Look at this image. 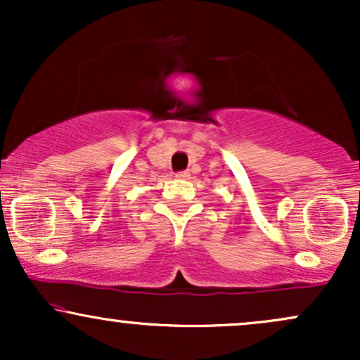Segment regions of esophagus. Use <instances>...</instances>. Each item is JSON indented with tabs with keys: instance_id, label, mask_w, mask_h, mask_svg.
Instances as JSON below:
<instances>
[{
	"instance_id": "esophagus-1",
	"label": "esophagus",
	"mask_w": 360,
	"mask_h": 360,
	"mask_svg": "<svg viewBox=\"0 0 360 360\" xmlns=\"http://www.w3.org/2000/svg\"><path fill=\"white\" fill-rule=\"evenodd\" d=\"M176 177H177V179H188L189 172L188 171H179V172H176Z\"/></svg>"
}]
</instances>
